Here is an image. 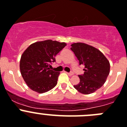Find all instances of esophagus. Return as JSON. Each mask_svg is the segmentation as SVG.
<instances>
[{"label":"esophagus","mask_w":127,"mask_h":127,"mask_svg":"<svg viewBox=\"0 0 127 127\" xmlns=\"http://www.w3.org/2000/svg\"><path fill=\"white\" fill-rule=\"evenodd\" d=\"M66 72V73H67V74L69 76H72V75H73V74H74V73H73V72Z\"/></svg>","instance_id":"obj_1"}]
</instances>
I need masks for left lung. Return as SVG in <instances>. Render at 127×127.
<instances>
[{
    "mask_svg": "<svg viewBox=\"0 0 127 127\" xmlns=\"http://www.w3.org/2000/svg\"><path fill=\"white\" fill-rule=\"evenodd\" d=\"M71 49L85 71L79 75L80 83L74 87L80 93L89 95L102 87L110 72V63L100 51L84 43H74Z\"/></svg>",
    "mask_w": 127,
    "mask_h": 127,
    "instance_id": "obj_1",
    "label": "left lung"
}]
</instances>
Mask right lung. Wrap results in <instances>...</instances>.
I'll return each mask as SVG.
<instances>
[{
  "instance_id": "add662e5",
  "label": "right lung",
  "mask_w": 127,
  "mask_h": 127,
  "mask_svg": "<svg viewBox=\"0 0 127 127\" xmlns=\"http://www.w3.org/2000/svg\"><path fill=\"white\" fill-rule=\"evenodd\" d=\"M66 45L65 42L47 40L32 44L24 52L20 62V72L31 90L44 93L56 86L60 72L49 67Z\"/></svg>"
}]
</instances>
